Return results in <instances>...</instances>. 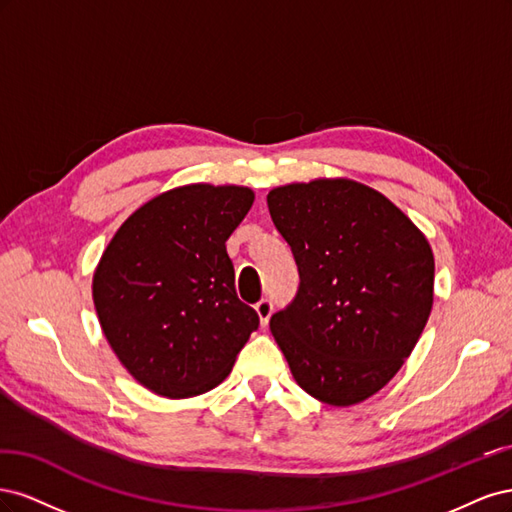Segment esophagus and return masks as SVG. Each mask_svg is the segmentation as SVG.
<instances>
[{"label":"esophagus","mask_w":512,"mask_h":512,"mask_svg":"<svg viewBox=\"0 0 512 512\" xmlns=\"http://www.w3.org/2000/svg\"><path fill=\"white\" fill-rule=\"evenodd\" d=\"M254 309H256V314H258V318H260V327H267L269 318H271V314H273V303H271L269 299H262V301L256 303Z\"/></svg>","instance_id":"1"}]
</instances>
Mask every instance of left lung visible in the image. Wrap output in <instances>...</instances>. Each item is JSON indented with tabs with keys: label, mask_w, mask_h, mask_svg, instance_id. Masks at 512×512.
<instances>
[{
	"label": "left lung",
	"mask_w": 512,
	"mask_h": 512,
	"mask_svg": "<svg viewBox=\"0 0 512 512\" xmlns=\"http://www.w3.org/2000/svg\"><path fill=\"white\" fill-rule=\"evenodd\" d=\"M267 203L301 277L271 316L275 342L307 395L361 404L393 380L429 320L431 245L389 198L346 177L280 185Z\"/></svg>",
	"instance_id": "1"
}]
</instances>
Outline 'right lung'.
<instances>
[{
    "instance_id": "obj_1",
    "label": "right lung",
    "mask_w": 512,
    "mask_h": 512,
    "mask_svg": "<svg viewBox=\"0 0 512 512\" xmlns=\"http://www.w3.org/2000/svg\"><path fill=\"white\" fill-rule=\"evenodd\" d=\"M252 203L245 185H179L138 207L106 245L91 282L96 314L121 365L151 393L215 389L258 329L226 252Z\"/></svg>"
}]
</instances>
